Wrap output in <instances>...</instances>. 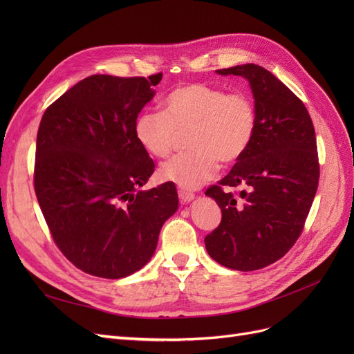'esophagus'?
<instances>
[{
    "label": "esophagus",
    "instance_id": "esophagus-1",
    "mask_svg": "<svg viewBox=\"0 0 354 354\" xmlns=\"http://www.w3.org/2000/svg\"><path fill=\"white\" fill-rule=\"evenodd\" d=\"M178 198H180L181 202L189 203V202H192V201L195 199V194H194V192L186 190V189H180L178 190Z\"/></svg>",
    "mask_w": 354,
    "mask_h": 354
}]
</instances>
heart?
<instances>
[{
    "instance_id": "obj_1",
    "label": "heart",
    "mask_w": 354,
    "mask_h": 354,
    "mask_svg": "<svg viewBox=\"0 0 354 354\" xmlns=\"http://www.w3.org/2000/svg\"><path fill=\"white\" fill-rule=\"evenodd\" d=\"M255 128L257 113L248 95L192 82L169 91L160 112L138 115L134 136L143 151L164 159L174 151L178 136L189 133L190 151L165 162L159 174L183 189H198L217 173L218 159L232 164L245 155Z\"/></svg>"
}]
</instances>
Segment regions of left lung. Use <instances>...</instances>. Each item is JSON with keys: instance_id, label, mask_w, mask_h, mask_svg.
<instances>
[{"instance_id": "obj_1", "label": "left lung", "mask_w": 354, "mask_h": 354, "mask_svg": "<svg viewBox=\"0 0 354 354\" xmlns=\"http://www.w3.org/2000/svg\"><path fill=\"white\" fill-rule=\"evenodd\" d=\"M216 72L250 82L257 128L248 151L205 192L221 208L205 248L229 269L259 270L282 259L303 232L319 185L315 127L304 103L267 69L246 63ZM223 185L243 190L234 197Z\"/></svg>"}]
</instances>
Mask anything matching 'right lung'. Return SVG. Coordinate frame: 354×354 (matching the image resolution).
Wrapping results in <instances>:
<instances>
[{"instance_id": "add662e5", "label": "right lung", "mask_w": 354, "mask_h": 354, "mask_svg": "<svg viewBox=\"0 0 354 354\" xmlns=\"http://www.w3.org/2000/svg\"><path fill=\"white\" fill-rule=\"evenodd\" d=\"M160 80L91 75L42 115L37 199L59 250L88 274L120 279L140 270L178 208L173 183L138 190L155 164L137 143L134 122Z\"/></svg>"}]
</instances>
